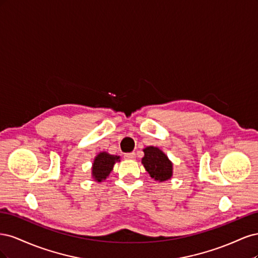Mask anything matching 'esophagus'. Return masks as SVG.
I'll return each instance as SVG.
<instances>
[{"label":"esophagus","instance_id":"34e87169","mask_svg":"<svg viewBox=\"0 0 258 258\" xmlns=\"http://www.w3.org/2000/svg\"><path fill=\"white\" fill-rule=\"evenodd\" d=\"M123 157L126 159H129V160H134L136 158V154L135 153H127V154H124Z\"/></svg>","mask_w":258,"mask_h":258}]
</instances>
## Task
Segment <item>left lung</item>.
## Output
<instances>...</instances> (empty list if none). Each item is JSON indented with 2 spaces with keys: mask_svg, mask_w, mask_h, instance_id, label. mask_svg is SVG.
Instances as JSON below:
<instances>
[{
  "mask_svg": "<svg viewBox=\"0 0 258 258\" xmlns=\"http://www.w3.org/2000/svg\"><path fill=\"white\" fill-rule=\"evenodd\" d=\"M142 163L156 181H167L172 176V163L157 147L148 146L145 148Z\"/></svg>",
  "mask_w": 258,
  "mask_h": 258,
  "instance_id": "1",
  "label": "left lung"
}]
</instances>
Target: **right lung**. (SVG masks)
Returning a JSON list of instances; mask_svg holds the SVG:
<instances>
[{
  "label": "right lung",
  "instance_id": "obj_1",
  "mask_svg": "<svg viewBox=\"0 0 258 258\" xmlns=\"http://www.w3.org/2000/svg\"><path fill=\"white\" fill-rule=\"evenodd\" d=\"M116 161H119L118 156H113L105 152L100 153L92 165V176L96 181L101 182L102 179H105L111 173Z\"/></svg>",
  "mask_w": 258,
  "mask_h": 258
}]
</instances>
